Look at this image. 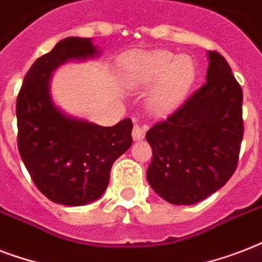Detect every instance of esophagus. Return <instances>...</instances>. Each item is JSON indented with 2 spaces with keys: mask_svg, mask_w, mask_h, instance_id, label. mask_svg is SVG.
Instances as JSON below:
<instances>
[{
  "mask_svg": "<svg viewBox=\"0 0 262 262\" xmlns=\"http://www.w3.org/2000/svg\"><path fill=\"white\" fill-rule=\"evenodd\" d=\"M132 136H133V140H135V141L143 140L144 136H145V127L140 126V125H135L133 132H132Z\"/></svg>",
  "mask_w": 262,
  "mask_h": 262,
  "instance_id": "obj_1",
  "label": "esophagus"
}]
</instances>
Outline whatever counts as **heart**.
Returning a JSON list of instances; mask_svg holds the SVG:
<instances>
[{"instance_id":"obj_1","label":"heart","mask_w":262,"mask_h":262,"mask_svg":"<svg viewBox=\"0 0 262 262\" xmlns=\"http://www.w3.org/2000/svg\"><path fill=\"white\" fill-rule=\"evenodd\" d=\"M195 67L189 55L167 50L137 53L129 58L126 79L135 88L155 85L149 106L156 114H168L183 102L194 83Z\"/></svg>"}]
</instances>
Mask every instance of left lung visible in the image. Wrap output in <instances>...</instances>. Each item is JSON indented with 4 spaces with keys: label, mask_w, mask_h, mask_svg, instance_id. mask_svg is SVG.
Wrapping results in <instances>:
<instances>
[{
    "label": "left lung",
    "mask_w": 262,
    "mask_h": 262,
    "mask_svg": "<svg viewBox=\"0 0 262 262\" xmlns=\"http://www.w3.org/2000/svg\"><path fill=\"white\" fill-rule=\"evenodd\" d=\"M208 59L207 83L145 135L154 154L148 183L175 205L197 204L213 194L238 164L242 88L223 55L208 51Z\"/></svg>",
    "instance_id": "left-lung-1"
}]
</instances>
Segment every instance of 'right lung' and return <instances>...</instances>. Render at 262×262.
I'll list each match as a JSON object with an SVG mask.
<instances>
[{"instance_id":"add662e5","label":"right lung","mask_w":262,"mask_h":262,"mask_svg":"<svg viewBox=\"0 0 262 262\" xmlns=\"http://www.w3.org/2000/svg\"><path fill=\"white\" fill-rule=\"evenodd\" d=\"M100 54L91 38L71 36L39 57L27 72L16 103L17 147L39 190L53 203L80 207L98 200L111 166L130 148V118L100 126L63 113L51 98L55 69Z\"/></svg>"}]
</instances>
